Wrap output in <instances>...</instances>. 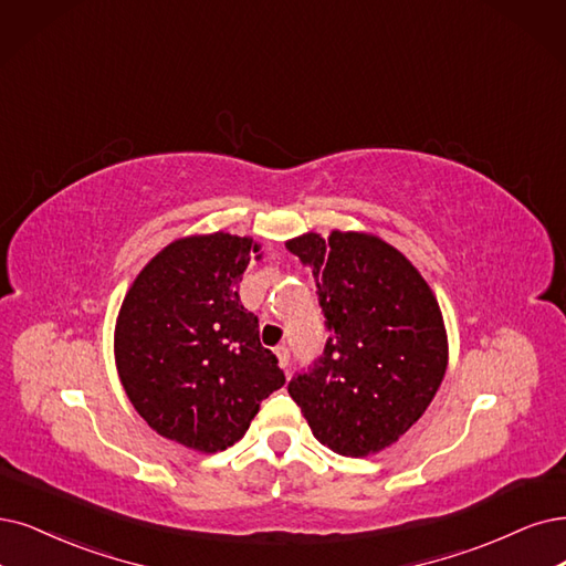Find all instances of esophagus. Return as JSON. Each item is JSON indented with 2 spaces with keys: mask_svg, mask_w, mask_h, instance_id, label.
<instances>
[{
  "mask_svg": "<svg viewBox=\"0 0 566 566\" xmlns=\"http://www.w3.org/2000/svg\"><path fill=\"white\" fill-rule=\"evenodd\" d=\"M275 354H277V361H280V368H289V349L286 347H277L275 349Z\"/></svg>",
  "mask_w": 566,
  "mask_h": 566,
  "instance_id": "esophagus-1",
  "label": "esophagus"
}]
</instances>
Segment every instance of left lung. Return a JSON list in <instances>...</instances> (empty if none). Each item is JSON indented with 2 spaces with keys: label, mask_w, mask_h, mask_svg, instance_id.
<instances>
[{
  "label": "left lung",
  "mask_w": 566,
  "mask_h": 566,
  "mask_svg": "<svg viewBox=\"0 0 566 566\" xmlns=\"http://www.w3.org/2000/svg\"><path fill=\"white\" fill-rule=\"evenodd\" d=\"M317 282L328 340L289 394L322 446L345 457L389 448L424 415L448 368L441 307L417 268L370 233L286 242Z\"/></svg>",
  "instance_id": "obj_1"
}]
</instances>
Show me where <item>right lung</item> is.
Wrapping results in <instances>:
<instances>
[{
    "label": "right lung",
    "mask_w": 566,
    "mask_h": 566,
    "mask_svg": "<svg viewBox=\"0 0 566 566\" xmlns=\"http://www.w3.org/2000/svg\"><path fill=\"white\" fill-rule=\"evenodd\" d=\"M261 244L230 233L175 240L123 298L114 354L135 410L160 436L198 452L238 443L261 401L284 385L259 340L240 282Z\"/></svg>",
    "instance_id": "right-lung-1"
}]
</instances>
